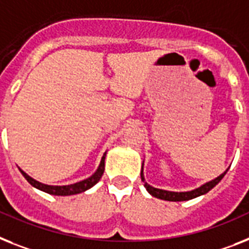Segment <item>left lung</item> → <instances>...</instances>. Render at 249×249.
<instances>
[{
	"label": "left lung",
	"mask_w": 249,
	"mask_h": 249,
	"mask_svg": "<svg viewBox=\"0 0 249 249\" xmlns=\"http://www.w3.org/2000/svg\"><path fill=\"white\" fill-rule=\"evenodd\" d=\"M227 172H228V169L225 170L223 174H220V176L217 177V178H215V179H213V180H210V182H207V183L202 184V186L198 187V188H196V190L188 191V192H172V191L159 190V188H155V187L150 186V184H147L146 182H145V177H143L142 170H141V179H142L145 188H146L147 192H149L151 196L157 197V198H160V200L174 201V202H177V201L192 200V198H196V197L202 196V195L207 194L209 191L213 190V187L216 186V184L219 183L221 179H223V177L227 174Z\"/></svg>",
	"instance_id": "obj_1"
}]
</instances>
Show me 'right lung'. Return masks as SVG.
<instances>
[{
    "label": "right lung",
    "mask_w": 249,
    "mask_h": 249,
    "mask_svg": "<svg viewBox=\"0 0 249 249\" xmlns=\"http://www.w3.org/2000/svg\"><path fill=\"white\" fill-rule=\"evenodd\" d=\"M106 155L107 153H104L102 160H100L99 166H98V169H96V172L92 174L91 177H89V178H86V179L84 180H80L77 183L69 184V186H49V184L40 183L38 180L33 179L32 177H29L28 174H26L25 172H22L21 169H20V172H21L22 176L25 177V179L28 180L29 183L32 184L33 187L38 188V190L43 191V192H47V194L49 195H54V196H70V195L81 194V192L89 190V188H91L92 186H95V184L99 182L103 173H104V164H106L104 163V160H106Z\"/></svg>",
    "instance_id": "1"
}]
</instances>
